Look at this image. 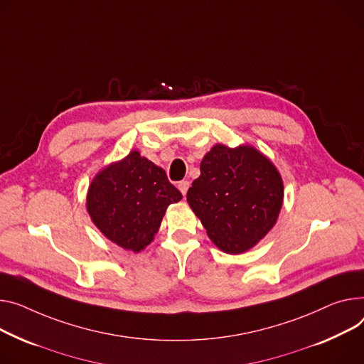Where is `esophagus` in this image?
Wrapping results in <instances>:
<instances>
[{"label": "esophagus", "mask_w": 364, "mask_h": 364, "mask_svg": "<svg viewBox=\"0 0 364 364\" xmlns=\"http://www.w3.org/2000/svg\"><path fill=\"white\" fill-rule=\"evenodd\" d=\"M188 187H190V183H188L187 180H183V181H180V183H178V190L183 193V196H186V195H187V190H188Z\"/></svg>", "instance_id": "obj_1"}]
</instances>
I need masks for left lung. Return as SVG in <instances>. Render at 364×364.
I'll list each match as a JSON object with an SVG mask.
<instances>
[{"label":"left lung","instance_id":"obj_1","mask_svg":"<svg viewBox=\"0 0 364 364\" xmlns=\"http://www.w3.org/2000/svg\"><path fill=\"white\" fill-rule=\"evenodd\" d=\"M282 200L278 169L249 144L234 149L215 144L187 191V202L209 238L230 255L247 252L271 231Z\"/></svg>","mask_w":364,"mask_h":364}]
</instances>
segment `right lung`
I'll list each match as a JSON object with an SVG mask.
<instances>
[{"mask_svg": "<svg viewBox=\"0 0 364 364\" xmlns=\"http://www.w3.org/2000/svg\"><path fill=\"white\" fill-rule=\"evenodd\" d=\"M181 198L161 166L132 151L96 174L86 208L108 240L137 253L154 240L166 208Z\"/></svg>", "mask_w": 364, "mask_h": 364, "instance_id": "add662e5", "label": "right lung"}]
</instances>
